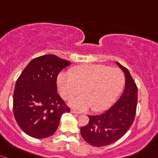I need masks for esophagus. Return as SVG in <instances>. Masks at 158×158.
<instances>
[{"label":"esophagus","instance_id":"34e87169","mask_svg":"<svg viewBox=\"0 0 158 158\" xmlns=\"http://www.w3.org/2000/svg\"><path fill=\"white\" fill-rule=\"evenodd\" d=\"M70 112H72V113H74V114H78V115H79V114H80V112H77V111L75 110H71Z\"/></svg>","mask_w":158,"mask_h":158}]
</instances>
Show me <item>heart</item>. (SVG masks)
I'll use <instances>...</instances> for the list:
<instances>
[{"instance_id": "b5f03b06", "label": "heart", "mask_w": 158, "mask_h": 158, "mask_svg": "<svg viewBox=\"0 0 158 158\" xmlns=\"http://www.w3.org/2000/svg\"><path fill=\"white\" fill-rule=\"evenodd\" d=\"M122 71L103 64L80 65L73 74L62 72L57 79L60 96L70 100L80 92L83 94L70 102V106L79 111L91 108L96 112L107 110L113 104L124 85Z\"/></svg>"}]
</instances>
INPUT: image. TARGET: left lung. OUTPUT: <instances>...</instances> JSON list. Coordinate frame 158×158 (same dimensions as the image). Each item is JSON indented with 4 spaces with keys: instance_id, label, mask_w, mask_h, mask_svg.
<instances>
[{
    "instance_id": "1",
    "label": "left lung",
    "mask_w": 158,
    "mask_h": 158,
    "mask_svg": "<svg viewBox=\"0 0 158 158\" xmlns=\"http://www.w3.org/2000/svg\"><path fill=\"white\" fill-rule=\"evenodd\" d=\"M115 63L125 76L124 92L115 104L103 114L88 115V124L80 128L82 138L92 146H105L118 141L127 132L136 115L137 86L129 70L121 64Z\"/></svg>"
}]
</instances>
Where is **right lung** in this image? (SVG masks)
<instances>
[{
    "mask_svg": "<svg viewBox=\"0 0 158 158\" xmlns=\"http://www.w3.org/2000/svg\"><path fill=\"white\" fill-rule=\"evenodd\" d=\"M68 60L54 55L31 60L17 79L13 93V113L26 134L36 139L52 136L61 115L70 109L57 93V77Z\"/></svg>",
    "mask_w": 158,
    "mask_h": 158,
    "instance_id": "add662e5",
    "label": "right lung"
}]
</instances>
